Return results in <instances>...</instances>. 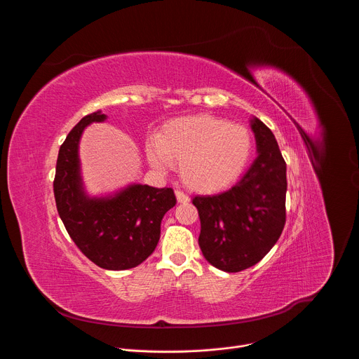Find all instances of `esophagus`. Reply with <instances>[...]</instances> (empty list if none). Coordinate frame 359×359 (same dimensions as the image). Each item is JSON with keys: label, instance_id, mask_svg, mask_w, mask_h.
Masks as SVG:
<instances>
[{"label": "esophagus", "instance_id": "1", "mask_svg": "<svg viewBox=\"0 0 359 359\" xmlns=\"http://www.w3.org/2000/svg\"><path fill=\"white\" fill-rule=\"evenodd\" d=\"M175 193H176V197H177V201H179V203H187V201L190 200V197H189L184 191L179 190V189H177Z\"/></svg>", "mask_w": 359, "mask_h": 359}]
</instances>
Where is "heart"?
I'll return each mask as SVG.
<instances>
[{
	"label": "heart",
	"instance_id": "1",
	"mask_svg": "<svg viewBox=\"0 0 359 359\" xmlns=\"http://www.w3.org/2000/svg\"><path fill=\"white\" fill-rule=\"evenodd\" d=\"M251 135L238 123L213 115H193L166 123L146 143L149 163L168 172L179 163L183 182L200 191H215L234 182L251 155Z\"/></svg>",
	"mask_w": 359,
	"mask_h": 359
}]
</instances>
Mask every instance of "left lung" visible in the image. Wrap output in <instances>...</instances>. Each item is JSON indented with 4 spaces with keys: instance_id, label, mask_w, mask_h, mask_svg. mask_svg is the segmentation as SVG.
<instances>
[{
    "instance_id": "obj_1",
    "label": "left lung",
    "mask_w": 359,
    "mask_h": 359,
    "mask_svg": "<svg viewBox=\"0 0 359 359\" xmlns=\"http://www.w3.org/2000/svg\"><path fill=\"white\" fill-rule=\"evenodd\" d=\"M259 156L229 190L194 196L200 217L198 245L212 266L238 273L257 264L285 224L287 168L273 132L251 121Z\"/></svg>"
}]
</instances>
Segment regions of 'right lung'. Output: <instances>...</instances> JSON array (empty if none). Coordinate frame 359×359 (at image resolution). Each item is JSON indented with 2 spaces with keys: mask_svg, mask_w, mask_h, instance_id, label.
Here are the masks:
<instances>
[{
  "mask_svg": "<svg viewBox=\"0 0 359 359\" xmlns=\"http://www.w3.org/2000/svg\"><path fill=\"white\" fill-rule=\"evenodd\" d=\"M107 116L86 115L60 147L54 179L58 215L76 247L105 270H128L143 263L161 238V223L176 204L172 187L130 184L114 197L90 198L82 190L78 144L92 122Z\"/></svg>",
  "mask_w": 359,
  "mask_h": 359,
  "instance_id": "add662e5",
  "label": "right lung"
}]
</instances>
